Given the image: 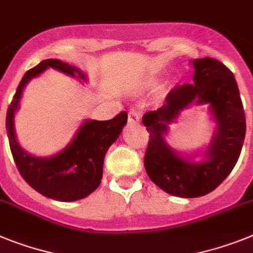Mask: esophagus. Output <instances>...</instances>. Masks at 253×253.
I'll list each match as a JSON object with an SVG mask.
<instances>
[{
  "label": "esophagus",
  "mask_w": 253,
  "mask_h": 253,
  "mask_svg": "<svg viewBox=\"0 0 253 253\" xmlns=\"http://www.w3.org/2000/svg\"><path fill=\"white\" fill-rule=\"evenodd\" d=\"M140 118H141V116H140V113L137 112V110L132 109L128 112V123H130V125L137 123L140 121Z\"/></svg>",
  "instance_id": "esophagus-1"
}]
</instances>
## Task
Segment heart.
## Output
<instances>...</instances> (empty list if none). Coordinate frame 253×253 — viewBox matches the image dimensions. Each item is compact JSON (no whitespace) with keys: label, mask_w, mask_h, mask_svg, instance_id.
I'll return each instance as SVG.
<instances>
[{"label":"heart","mask_w":253,"mask_h":253,"mask_svg":"<svg viewBox=\"0 0 253 253\" xmlns=\"http://www.w3.org/2000/svg\"><path fill=\"white\" fill-rule=\"evenodd\" d=\"M152 84H156V81H153V82H152Z\"/></svg>","instance_id":"obj_1"}]
</instances>
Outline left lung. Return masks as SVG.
<instances>
[{
	"mask_svg": "<svg viewBox=\"0 0 253 253\" xmlns=\"http://www.w3.org/2000/svg\"><path fill=\"white\" fill-rule=\"evenodd\" d=\"M194 84L173 88L166 103L146 112L143 123L149 132L144 157L148 176L166 193L181 198H195L217 188L234 169L246 136V117L234 74L211 58L195 59ZM209 105L216 123L211 141L201 159L181 156L166 141L168 126L191 105Z\"/></svg>",
	"mask_w": 253,
	"mask_h": 253,
	"instance_id": "obj_1",
	"label": "left lung"
}]
</instances>
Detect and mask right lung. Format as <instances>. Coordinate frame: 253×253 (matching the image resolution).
Returning <instances> with one entry per match:
<instances>
[{
	"label": "right lung",
	"instance_id": "right-lung-1",
	"mask_svg": "<svg viewBox=\"0 0 253 253\" xmlns=\"http://www.w3.org/2000/svg\"><path fill=\"white\" fill-rule=\"evenodd\" d=\"M52 68L69 77L87 82V76L78 68L58 59L42 60L24 74L6 116V130L12 157L20 175L32 188L47 198L60 202H74L84 198L100 185L104 157L109 146L120 137L127 123L122 112L113 120H84L72 141L51 157H37L25 152L15 132V114L20 108L23 91L31 80Z\"/></svg>",
	"mask_w": 253,
	"mask_h": 253
}]
</instances>
